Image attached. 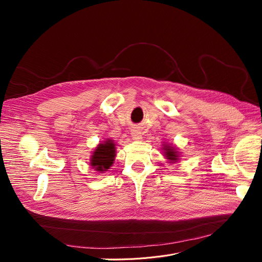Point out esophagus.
<instances>
[{
    "mask_svg": "<svg viewBox=\"0 0 262 262\" xmlns=\"http://www.w3.org/2000/svg\"><path fill=\"white\" fill-rule=\"evenodd\" d=\"M131 136H132V139H133V140H137V141H139V140H141V139H142V133H141V131H139L138 129H134V130H132V132H131Z\"/></svg>",
    "mask_w": 262,
    "mask_h": 262,
    "instance_id": "esophagus-1",
    "label": "esophagus"
}]
</instances>
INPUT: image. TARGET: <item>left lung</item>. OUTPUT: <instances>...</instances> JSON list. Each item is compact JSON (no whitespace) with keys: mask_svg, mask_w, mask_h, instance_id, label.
Instances as JSON below:
<instances>
[{"mask_svg":"<svg viewBox=\"0 0 262 262\" xmlns=\"http://www.w3.org/2000/svg\"><path fill=\"white\" fill-rule=\"evenodd\" d=\"M165 156L168 158V160L175 162L178 160V155L175 149H173L171 146H165Z\"/></svg>","mask_w":262,"mask_h":262,"instance_id":"left-lung-1","label":"left lung"}]
</instances>
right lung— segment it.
I'll return each instance as SVG.
<instances>
[{
	"mask_svg": "<svg viewBox=\"0 0 262 262\" xmlns=\"http://www.w3.org/2000/svg\"><path fill=\"white\" fill-rule=\"evenodd\" d=\"M116 156L115 143L112 140L106 141L105 143L98 144L97 148L94 150L91 158V165L93 168L98 171H105L113 165Z\"/></svg>",
	"mask_w": 262,
	"mask_h": 262,
	"instance_id": "right-lung-1",
	"label": "right lung"
}]
</instances>
